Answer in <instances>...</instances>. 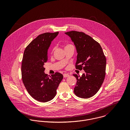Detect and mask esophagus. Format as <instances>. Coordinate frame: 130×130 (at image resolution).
Here are the masks:
<instances>
[{
    "mask_svg": "<svg viewBox=\"0 0 130 130\" xmlns=\"http://www.w3.org/2000/svg\"><path fill=\"white\" fill-rule=\"evenodd\" d=\"M63 75L64 77H68L70 76V75L68 74H63Z\"/></svg>",
    "mask_w": 130,
    "mask_h": 130,
    "instance_id": "34e87169",
    "label": "esophagus"
}]
</instances>
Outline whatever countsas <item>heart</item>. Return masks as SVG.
<instances>
[{
  "label": "heart",
  "instance_id": "heart-1",
  "mask_svg": "<svg viewBox=\"0 0 130 130\" xmlns=\"http://www.w3.org/2000/svg\"><path fill=\"white\" fill-rule=\"evenodd\" d=\"M71 45V44H68V45H66V46H68V45ZM53 51H54V50H52V53H53Z\"/></svg>",
  "mask_w": 130,
  "mask_h": 130
}]
</instances>
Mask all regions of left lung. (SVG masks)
<instances>
[{"mask_svg":"<svg viewBox=\"0 0 130 130\" xmlns=\"http://www.w3.org/2000/svg\"><path fill=\"white\" fill-rule=\"evenodd\" d=\"M65 34L71 37L76 50L75 68L85 72L82 76L73 74L77 79L74 93L81 98H90L99 91L104 80L106 56L100 44L90 36L76 31Z\"/></svg>","mask_w":130,"mask_h":130,"instance_id":"1","label":"left lung"}]
</instances>
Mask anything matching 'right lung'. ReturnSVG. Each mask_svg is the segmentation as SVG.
Returning <instances> with one entry per match:
<instances>
[{
  "label": "right lung",
  "mask_w": 130,
  "mask_h": 130,
  "mask_svg": "<svg viewBox=\"0 0 130 130\" xmlns=\"http://www.w3.org/2000/svg\"><path fill=\"white\" fill-rule=\"evenodd\" d=\"M58 32L39 35L25 48L21 64L23 83L29 94L40 102H47L56 96L63 75L56 72L48 75L43 66L48 58L47 51Z\"/></svg>",
  "instance_id": "1"
}]
</instances>
